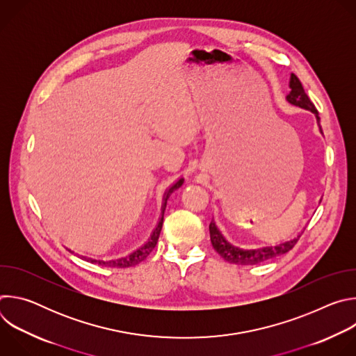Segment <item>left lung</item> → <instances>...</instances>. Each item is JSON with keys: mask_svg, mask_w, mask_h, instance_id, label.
<instances>
[{"mask_svg": "<svg viewBox=\"0 0 356 356\" xmlns=\"http://www.w3.org/2000/svg\"><path fill=\"white\" fill-rule=\"evenodd\" d=\"M289 87H290V92L286 95L287 103H290L291 106L300 107L302 110L312 111L316 115L318 129L323 134V129H321V125H320L318 113H317L314 104L310 101L309 95L306 94V91H304L300 80L293 73L290 74ZM302 231H304V228H302ZM302 231L300 234H297V236H294V238H291L289 241H283V242L276 243V245L245 249V248H239V246H235V245L229 243L225 239V236L221 234L218 227L216 225L214 220L210 222V238H211L213 248L217 250V253L224 261H227L229 264H235V265H258V264L270 261V259H273L276 257L284 255V253H287L297 243V241L301 236Z\"/></svg>", "mask_w": 356, "mask_h": 356, "instance_id": "left-lung-1", "label": "left lung"}]
</instances>
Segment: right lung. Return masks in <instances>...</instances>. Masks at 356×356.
<instances>
[{
	"label": "right lung",
	"instance_id": "add662e5",
	"mask_svg": "<svg viewBox=\"0 0 356 356\" xmlns=\"http://www.w3.org/2000/svg\"><path fill=\"white\" fill-rule=\"evenodd\" d=\"M183 181H184V179L180 177V179H177L172 186H169V188H166V191H165V194H163L161 218H159V221H158L155 229L152 231L150 236L147 238V241H146L142 246H139L138 249H135L134 252L128 253V255H125V257H120V258H114V259H104V261H103V259H92V258L80 255L81 259H84V261H87V262H91V264H97V265H99V266L118 268V269H120V268H121V269H124V268H131V266H135V265L140 264V262L149 255V253H150L152 250H154V248L156 246L158 239H159V235H161V231H162V225H163V214H165V210H166L168 198L170 197V194H172L175 190H177L179 187H181ZM69 250H70V249H69ZM70 252L74 253L73 250H70ZM76 255H79V253H76Z\"/></svg>",
	"mask_w": 356,
	"mask_h": 356
}]
</instances>
